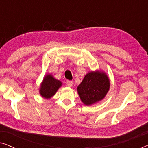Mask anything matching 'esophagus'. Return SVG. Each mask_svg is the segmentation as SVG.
Here are the masks:
<instances>
[{"instance_id": "esophagus-1", "label": "esophagus", "mask_w": 148, "mask_h": 148, "mask_svg": "<svg viewBox=\"0 0 148 148\" xmlns=\"http://www.w3.org/2000/svg\"><path fill=\"white\" fill-rule=\"evenodd\" d=\"M66 85H67V86H68L69 87H71V86H73V83L72 81H69V80L66 81Z\"/></svg>"}]
</instances>
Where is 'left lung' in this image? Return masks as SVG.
<instances>
[{"instance_id":"obj_1","label":"left lung","mask_w":148,"mask_h":148,"mask_svg":"<svg viewBox=\"0 0 148 148\" xmlns=\"http://www.w3.org/2000/svg\"><path fill=\"white\" fill-rule=\"evenodd\" d=\"M110 88V81L104 73L90 72L77 87V92L84 104L91 105L104 98Z\"/></svg>"}]
</instances>
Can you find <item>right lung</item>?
<instances>
[{"label": "right lung", "mask_w": 148, "mask_h": 148, "mask_svg": "<svg viewBox=\"0 0 148 148\" xmlns=\"http://www.w3.org/2000/svg\"><path fill=\"white\" fill-rule=\"evenodd\" d=\"M61 82L54 79L50 75H48L44 77L43 82L40 86V94L44 98H50L56 94V91L61 86Z\"/></svg>", "instance_id": "add662e5"}]
</instances>
